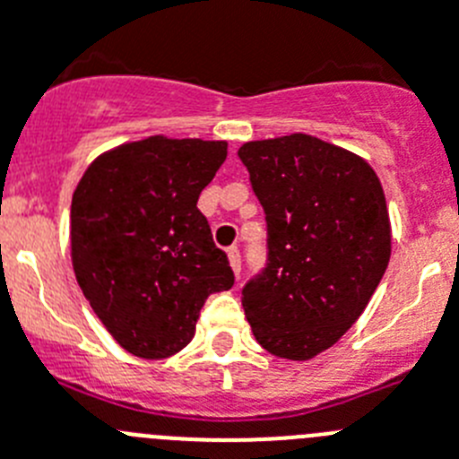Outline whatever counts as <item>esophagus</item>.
I'll return each mask as SVG.
<instances>
[{"label": "esophagus", "mask_w": 459, "mask_h": 459, "mask_svg": "<svg viewBox=\"0 0 459 459\" xmlns=\"http://www.w3.org/2000/svg\"><path fill=\"white\" fill-rule=\"evenodd\" d=\"M229 263H230V267H233L235 276H239V272H242V258H239L238 247H230L229 249Z\"/></svg>", "instance_id": "obj_1"}]
</instances>
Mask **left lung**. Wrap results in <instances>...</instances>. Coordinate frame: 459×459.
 I'll list each match as a JSON object with an SVG mask.
<instances>
[{"label":"left lung","instance_id":"8db88e82","mask_svg":"<svg viewBox=\"0 0 459 459\" xmlns=\"http://www.w3.org/2000/svg\"><path fill=\"white\" fill-rule=\"evenodd\" d=\"M265 210L267 265L242 288L255 341L308 361L368 307L391 258V221L368 162L311 134L238 151Z\"/></svg>","mask_w":459,"mask_h":459}]
</instances>
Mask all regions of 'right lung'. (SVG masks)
I'll use <instances>...</instances> for the list:
<instances>
[{
    "mask_svg": "<svg viewBox=\"0 0 459 459\" xmlns=\"http://www.w3.org/2000/svg\"><path fill=\"white\" fill-rule=\"evenodd\" d=\"M226 142L162 134L102 152L70 205L77 283L114 341L167 359L194 338L212 292L233 286L196 201L226 160Z\"/></svg>",
    "mask_w": 459,
    "mask_h": 459,
    "instance_id": "right-lung-1",
    "label": "right lung"
}]
</instances>
